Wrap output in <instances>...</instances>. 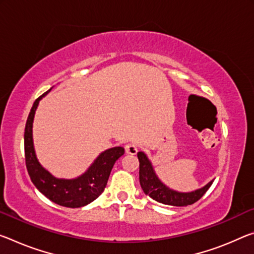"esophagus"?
<instances>
[{"label":"esophagus","mask_w":254,"mask_h":254,"mask_svg":"<svg viewBox=\"0 0 254 254\" xmlns=\"http://www.w3.org/2000/svg\"><path fill=\"white\" fill-rule=\"evenodd\" d=\"M136 151H138V148H136L135 144L133 143H127L126 146V152L128 155H135Z\"/></svg>","instance_id":"34e87169"}]
</instances>
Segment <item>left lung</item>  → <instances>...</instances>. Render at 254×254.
Instances as JSON below:
<instances>
[{
  "mask_svg": "<svg viewBox=\"0 0 254 254\" xmlns=\"http://www.w3.org/2000/svg\"><path fill=\"white\" fill-rule=\"evenodd\" d=\"M139 159V180L143 192L147 195L150 196L157 202L168 204V206L175 207H185L189 204H192L198 201L202 195L208 191V189L211 187L214 180L207 183L204 187L198 190L191 192H179L166 187L162 181L156 175L154 167L151 162L148 159L147 155L142 151L138 152Z\"/></svg>",
  "mask_w": 254,
  "mask_h": 254,
  "instance_id": "8db88e82",
  "label": "left lung"
}]
</instances>
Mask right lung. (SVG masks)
Instances as JSON below:
<instances>
[{
	"instance_id": "obj_1",
	"label": "right lung",
	"mask_w": 254,
	"mask_h": 254,
	"mask_svg": "<svg viewBox=\"0 0 254 254\" xmlns=\"http://www.w3.org/2000/svg\"><path fill=\"white\" fill-rule=\"evenodd\" d=\"M35 100L25 127V157L31 182L46 198L60 206L80 208L87 206L102 194L116 160L124 154V148L114 147L103 151L82 175L75 179H58L46 171L36 157L33 141V122L38 104L47 92Z\"/></svg>"
}]
</instances>
